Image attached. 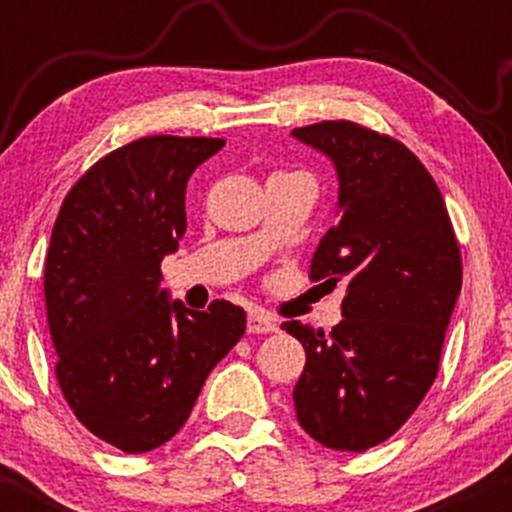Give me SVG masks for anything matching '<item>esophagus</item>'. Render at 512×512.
<instances>
[{
    "label": "esophagus",
    "instance_id": "obj_1",
    "mask_svg": "<svg viewBox=\"0 0 512 512\" xmlns=\"http://www.w3.org/2000/svg\"><path fill=\"white\" fill-rule=\"evenodd\" d=\"M279 330V325L264 310H250L248 313V332L250 334H269Z\"/></svg>",
    "mask_w": 512,
    "mask_h": 512
}]
</instances>
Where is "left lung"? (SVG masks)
Segmentation results:
<instances>
[{
  "mask_svg": "<svg viewBox=\"0 0 512 512\" xmlns=\"http://www.w3.org/2000/svg\"><path fill=\"white\" fill-rule=\"evenodd\" d=\"M337 170V226L317 245L310 276L346 281L330 334L291 320L305 349L293 387L303 431L332 450L363 452L414 414L438 373L462 289L460 245L436 180L404 144L356 122L293 129Z\"/></svg>",
  "mask_w": 512,
  "mask_h": 512,
  "instance_id": "obj_1",
  "label": "left lung"
}]
</instances>
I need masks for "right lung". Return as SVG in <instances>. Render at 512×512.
<instances>
[{"instance_id": "add662e5", "label": "right lung", "mask_w": 512, "mask_h": 512, "mask_svg": "<svg viewBox=\"0 0 512 512\" xmlns=\"http://www.w3.org/2000/svg\"><path fill=\"white\" fill-rule=\"evenodd\" d=\"M223 139L144 137L103 156L64 197L45 260L55 375L76 419L122 452L170 440L211 368L245 332V310H190L161 289L185 236L187 180Z\"/></svg>"}]
</instances>
